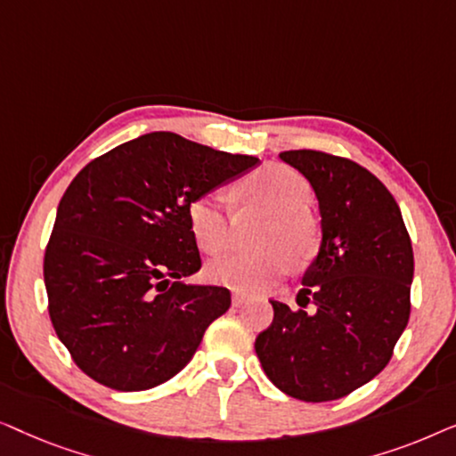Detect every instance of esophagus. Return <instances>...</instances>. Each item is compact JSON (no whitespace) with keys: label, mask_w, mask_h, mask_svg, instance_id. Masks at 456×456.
Here are the masks:
<instances>
[{"label":"esophagus","mask_w":456,"mask_h":456,"mask_svg":"<svg viewBox=\"0 0 456 456\" xmlns=\"http://www.w3.org/2000/svg\"><path fill=\"white\" fill-rule=\"evenodd\" d=\"M247 295H240V292H234L232 295V307H242L247 303Z\"/></svg>","instance_id":"esophagus-1"}]
</instances>
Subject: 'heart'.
<instances>
[{
	"label": "heart",
	"instance_id": "b5f03b06",
	"mask_svg": "<svg viewBox=\"0 0 456 456\" xmlns=\"http://www.w3.org/2000/svg\"><path fill=\"white\" fill-rule=\"evenodd\" d=\"M248 209L270 216L257 236V253H234L208 265V280L236 292H259L289 272L290 261H307L320 247V224L307 205L311 186L286 166H267L232 189ZM191 232L205 253H222L234 240V220L220 195L192 199L186 209Z\"/></svg>",
	"mask_w": 456,
	"mask_h": 456
}]
</instances>
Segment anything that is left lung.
Here are the masks:
<instances>
[{
	"instance_id": "obj_1",
	"label": "left lung",
	"mask_w": 456,
	"mask_h": 456,
	"mask_svg": "<svg viewBox=\"0 0 456 456\" xmlns=\"http://www.w3.org/2000/svg\"><path fill=\"white\" fill-rule=\"evenodd\" d=\"M280 159L309 180L320 201V253L297 298L315 311L270 301L273 322L255 353L284 395L336 401L388 365L411 314L413 247L395 197L363 166L314 149Z\"/></svg>"
}]
</instances>
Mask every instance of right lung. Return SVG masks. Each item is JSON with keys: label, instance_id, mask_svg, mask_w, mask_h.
Listing matches in <instances>:
<instances>
[{"label": "right lung", "instance_id": "add662e5", "mask_svg": "<svg viewBox=\"0 0 456 456\" xmlns=\"http://www.w3.org/2000/svg\"><path fill=\"white\" fill-rule=\"evenodd\" d=\"M257 161L149 133L77 174L43 276L55 334L86 376L120 392L149 390L192 359L228 311L230 290L183 282L201 270L186 209Z\"/></svg>", "mask_w": 456, "mask_h": 456}]
</instances>
